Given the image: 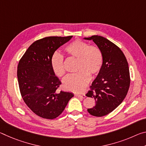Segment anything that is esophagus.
Masks as SVG:
<instances>
[{
    "instance_id": "1",
    "label": "esophagus",
    "mask_w": 146,
    "mask_h": 146,
    "mask_svg": "<svg viewBox=\"0 0 146 146\" xmlns=\"http://www.w3.org/2000/svg\"><path fill=\"white\" fill-rule=\"evenodd\" d=\"M75 96L76 97H79V98H85L86 95L85 94H82V95H80V94H75Z\"/></svg>"
}]
</instances>
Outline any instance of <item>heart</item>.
<instances>
[{
  "mask_svg": "<svg viewBox=\"0 0 146 146\" xmlns=\"http://www.w3.org/2000/svg\"><path fill=\"white\" fill-rule=\"evenodd\" d=\"M68 55L77 58L76 70L78 72L68 74L64 78L62 84L66 90L73 92H81L90 82L91 75H97L102 69L104 57L100 49L97 46H90L80 40H76L66 47ZM64 56L55 51L51 58V66L53 72L58 76L65 73Z\"/></svg>",
  "mask_w": 146,
  "mask_h": 146,
  "instance_id": "heart-1",
  "label": "heart"
}]
</instances>
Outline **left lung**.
Here are the masks:
<instances>
[{
	"instance_id": "1",
	"label": "left lung",
	"mask_w": 146,
	"mask_h": 146,
	"mask_svg": "<svg viewBox=\"0 0 146 146\" xmlns=\"http://www.w3.org/2000/svg\"><path fill=\"white\" fill-rule=\"evenodd\" d=\"M84 38L92 40L103 54L102 69L86 95L94 98L96 104L88 109V113L100 117L112 112L126 97L130 86L129 66L124 54L112 42L98 35Z\"/></svg>"
}]
</instances>
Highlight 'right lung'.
<instances>
[{
  "label": "right lung",
  "mask_w": 146,
  "mask_h": 146,
  "mask_svg": "<svg viewBox=\"0 0 146 146\" xmlns=\"http://www.w3.org/2000/svg\"><path fill=\"white\" fill-rule=\"evenodd\" d=\"M72 38L48 36L31 44L20 60L17 78L22 98L38 117H58L74 95L57 90L61 82L51 66V58L59 47Z\"/></svg>",
  "instance_id": "1"
}]
</instances>
